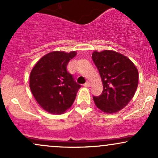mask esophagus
Instances as JSON below:
<instances>
[{
    "instance_id": "esophagus-1",
    "label": "esophagus",
    "mask_w": 158,
    "mask_h": 158,
    "mask_svg": "<svg viewBox=\"0 0 158 158\" xmlns=\"http://www.w3.org/2000/svg\"><path fill=\"white\" fill-rule=\"evenodd\" d=\"M85 87H90V81H87L86 83L85 84Z\"/></svg>"
}]
</instances>
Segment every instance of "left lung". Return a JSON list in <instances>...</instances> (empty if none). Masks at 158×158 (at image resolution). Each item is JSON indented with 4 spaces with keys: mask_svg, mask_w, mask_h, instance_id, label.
<instances>
[{
    "mask_svg": "<svg viewBox=\"0 0 158 158\" xmlns=\"http://www.w3.org/2000/svg\"><path fill=\"white\" fill-rule=\"evenodd\" d=\"M92 59L103 85L102 94L93 97L95 105L104 113H117L135 96L139 79L137 68L127 56L114 50H96Z\"/></svg>",
    "mask_w": 158,
    "mask_h": 158,
    "instance_id": "1",
    "label": "left lung"
}]
</instances>
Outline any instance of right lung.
<instances>
[{
	"instance_id": "right-lung-1",
	"label": "right lung",
	"mask_w": 158,
	"mask_h": 158,
	"mask_svg": "<svg viewBox=\"0 0 158 158\" xmlns=\"http://www.w3.org/2000/svg\"><path fill=\"white\" fill-rule=\"evenodd\" d=\"M77 52L52 51L38 61L30 75V88L44 110L61 114L73 105L80 85L67 71V65Z\"/></svg>"
}]
</instances>
